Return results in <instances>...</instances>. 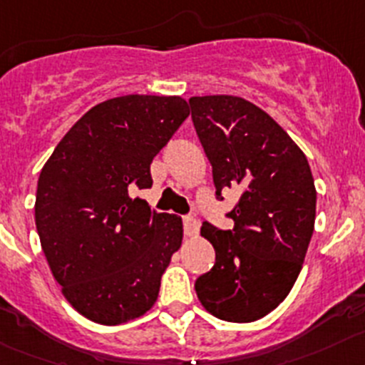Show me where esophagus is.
I'll return each instance as SVG.
<instances>
[{"label": "esophagus", "instance_id": "obj_1", "mask_svg": "<svg viewBox=\"0 0 365 365\" xmlns=\"http://www.w3.org/2000/svg\"><path fill=\"white\" fill-rule=\"evenodd\" d=\"M182 226H185V233L188 237L195 235V233L199 232V222H197V220L190 215L182 217Z\"/></svg>", "mask_w": 365, "mask_h": 365}]
</instances>
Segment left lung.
Returning a JSON list of instances; mask_svg holds the SVG:
<instances>
[{"label": "left lung", "instance_id": "left-lung-1", "mask_svg": "<svg viewBox=\"0 0 365 365\" xmlns=\"http://www.w3.org/2000/svg\"><path fill=\"white\" fill-rule=\"evenodd\" d=\"M212 165L215 199L235 190L233 230L205 220L215 264L195 280L200 304L228 322H253L292 292L315 228L317 190L302 150L264 110L235 96L190 99Z\"/></svg>", "mask_w": 365, "mask_h": 365}]
</instances>
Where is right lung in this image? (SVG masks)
<instances>
[{
  "mask_svg": "<svg viewBox=\"0 0 365 365\" xmlns=\"http://www.w3.org/2000/svg\"><path fill=\"white\" fill-rule=\"evenodd\" d=\"M177 96H123L90 108L66 132L36 193V228L53 279L76 312L105 326L145 315L182 242V220L133 190L182 121Z\"/></svg>",
  "mask_w": 365,
  "mask_h": 365,
  "instance_id": "add662e5",
  "label": "right lung"
}]
</instances>
